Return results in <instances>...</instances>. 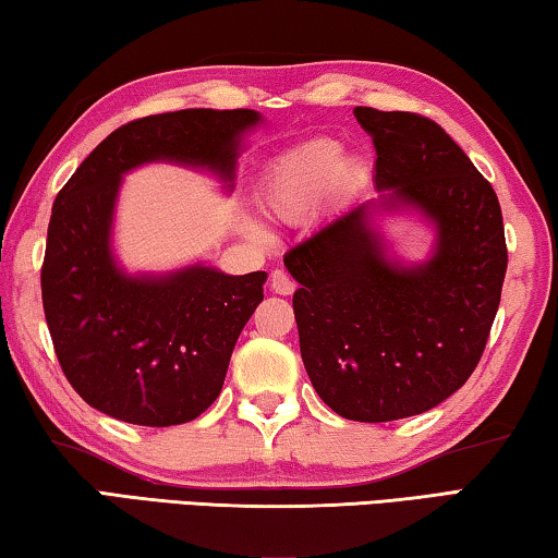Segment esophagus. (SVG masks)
Masks as SVG:
<instances>
[{
  "label": "esophagus",
  "instance_id": "esophagus-1",
  "mask_svg": "<svg viewBox=\"0 0 558 558\" xmlns=\"http://www.w3.org/2000/svg\"><path fill=\"white\" fill-rule=\"evenodd\" d=\"M271 291L274 294H281V296H289V294H294L296 291V281L289 277L287 271H281V269H277V271H271Z\"/></svg>",
  "mask_w": 558,
  "mask_h": 558
}]
</instances>
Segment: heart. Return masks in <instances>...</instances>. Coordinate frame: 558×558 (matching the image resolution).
<instances>
[{"mask_svg":"<svg viewBox=\"0 0 558 558\" xmlns=\"http://www.w3.org/2000/svg\"><path fill=\"white\" fill-rule=\"evenodd\" d=\"M361 172V162L345 158L339 141L316 138L301 143L269 168L257 190V203L267 215L294 222L322 207L336 187L353 185ZM244 232L252 240H267V230L252 219H244Z\"/></svg>","mask_w":558,"mask_h":558,"instance_id":"obj_1","label":"heart"}]
</instances>
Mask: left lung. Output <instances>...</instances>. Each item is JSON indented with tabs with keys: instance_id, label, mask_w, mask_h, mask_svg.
Wrapping results in <instances>:
<instances>
[{
	"instance_id": "obj_1",
	"label": "left lung",
	"mask_w": 558,
	"mask_h": 558,
	"mask_svg": "<svg viewBox=\"0 0 558 558\" xmlns=\"http://www.w3.org/2000/svg\"><path fill=\"white\" fill-rule=\"evenodd\" d=\"M376 145V190L287 252L299 281L301 361L318 398L359 423L420 415L477 368L507 271L499 199L430 118L355 108ZM417 214L436 234L420 263L400 260L383 214Z\"/></svg>"
}]
</instances>
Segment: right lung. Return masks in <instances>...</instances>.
<instances>
[{
    "label": "right lung",
    "instance_id": "right-lung-1",
    "mask_svg": "<svg viewBox=\"0 0 558 558\" xmlns=\"http://www.w3.org/2000/svg\"><path fill=\"white\" fill-rule=\"evenodd\" d=\"M259 111L187 108L121 125L88 155L51 207L41 299L53 351L90 408L133 425L190 423L215 403L234 343L264 299L267 271L232 277L205 262L128 271L113 252L123 178L175 162L232 193Z\"/></svg>",
    "mask_w": 558,
    "mask_h": 558
}]
</instances>
